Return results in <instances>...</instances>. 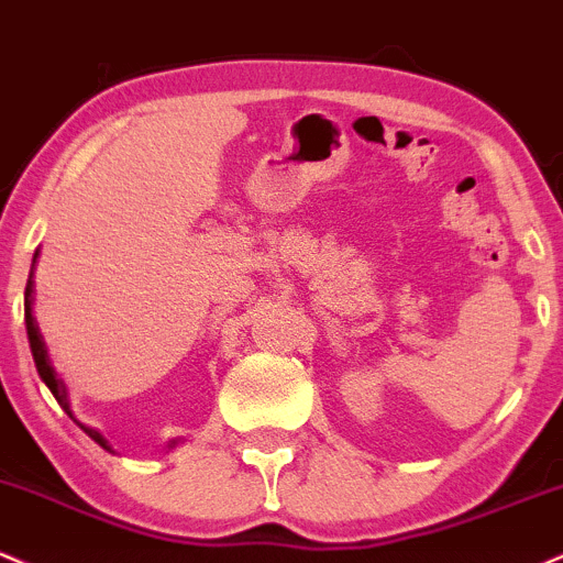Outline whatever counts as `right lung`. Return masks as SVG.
Instances as JSON below:
<instances>
[{
    "label": "right lung",
    "mask_w": 563,
    "mask_h": 563,
    "mask_svg": "<svg viewBox=\"0 0 563 563\" xmlns=\"http://www.w3.org/2000/svg\"><path fill=\"white\" fill-rule=\"evenodd\" d=\"M36 257H38V253L33 255V263H36ZM31 302H33V271H31V276H29V284H25V329H29L31 355H33V363H36V372H38V376H42V379H44V385L49 387V393H52V395H55V400L59 402V408H63V411L68 413L70 419H73V411H70V400H68V389H65L63 379H57L55 368H52L49 358H46V347H44V340H42V334H38V327H36V321H33V316H31ZM78 427H81L84 432L89 434V438L97 442V445H102L104 451H110L108 440H104L102 434L95 432V429L84 427V424H78Z\"/></svg>",
    "instance_id": "1"
}]
</instances>
